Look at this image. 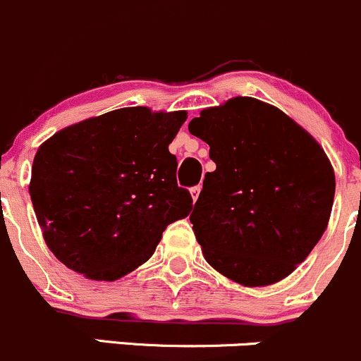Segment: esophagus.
I'll return each mask as SVG.
<instances>
[{
    "mask_svg": "<svg viewBox=\"0 0 361 361\" xmlns=\"http://www.w3.org/2000/svg\"><path fill=\"white\" fill-rule=\"evenodd\" d=\"M200 191H202V185H195V188H191V198H192V202H196V200H198Z\"/></svg>",
    "mask_w": 361,
    "mask_h": 361,
    "instance_id": "obj_1",
    "label": "esophagus"
}]
</instances>
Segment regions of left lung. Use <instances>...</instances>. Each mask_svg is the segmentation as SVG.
<instances>
[{"instance_id":"obj_1","label":"left lung","mask_w":361,"mask_h":361,"mask_svg":"<svg viewBox=\"0 0 361 361\" xmlns=\"http://www.w3.org/2000/svg\"><path fill=\"white\" fill-rule=\"evenodd\" d=\"M189 132L210 146L217 165L189 217L205 261L243 287L287 278L329 226L336 173L323 147L254 97L207 107Z\"/></svg>"}]
</instances>
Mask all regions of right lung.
<instances>
[{
	"instance_id": "add662e5",
	"label": "right lung",
	"mask_w": 361,
	"mask_h": 361,
	"mask_svg": "<svg viewBox=\"0 0 361 361\" xmlns=\"http://www.w3.org/2000/svg\"><path fill=\"white\" fill-rule=\"evenodd\" d=\"M185 111L121 107L59 130L39 146L29 195L51 254L88 280L114 281L154 254L192 200L170 142Z\"/></svg>"
}]
</instances>
